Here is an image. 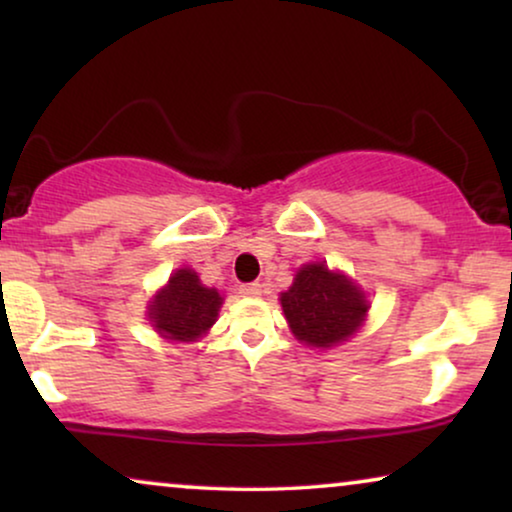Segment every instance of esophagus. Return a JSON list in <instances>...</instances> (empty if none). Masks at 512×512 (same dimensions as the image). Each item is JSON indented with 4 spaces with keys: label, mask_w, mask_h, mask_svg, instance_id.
<instances>
[{
    "label": "esophagus",
    "mask_w": 512,
    "mask_h": 512,
    "mask_svg": "<svg viewBox=\"0 0 512 512\" xmlns=\"http://www.w3.org/2000/svg\"><path fill=\"white\" fill-rule=\"evenodd\" d=\"M240 293H242V296L256 298V296H261V293H263V284H258V282H251V284H242V286H240Z\"/></svg>",
    "instance_id": "obj_1"
}]
</instances>
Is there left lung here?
Segmentation results:
<instances>
[{
    "label": "left lung",
    "mask_w": 512,
    "mask_h": 512,
    "mask_svg": "<svg viewBox=\"0 0 512 512\" xmlns=\"http://www.w3.org/2000/svg\"><path fill=\"white\" fill-rule=\"evenodd\" d=\"M282 307L291 331L312 347H333L361 326L368 300L340 272L324 263H310L282 293Z\"/></svg>",
    "instance_id": "left-lung-1"
}]
</instances>
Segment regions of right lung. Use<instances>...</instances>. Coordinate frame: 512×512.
Returning a JSON list of instances; mask_svg holds the SVG:
<instances>
[{
  "mask_svg": "<svg viewBox=\"0 0 512 512\" xmlns=\"http://www.w3.org/2000/svg\"><path fill=\"white\" fill-rule=\"evenodd\" d=\"M219 307V291L202 286L198 275L184 268L174 272L158 293L149 307V317L165 338L191 342L214 324Z\"/></svg>",
  "mask_w": 512,
  "mask_h": 512,
  "instance_id": "add662e5",
  "label": "right lung"
}]
</instances>
